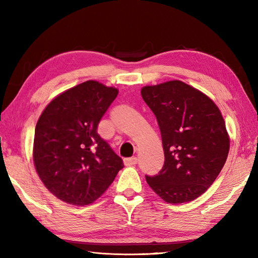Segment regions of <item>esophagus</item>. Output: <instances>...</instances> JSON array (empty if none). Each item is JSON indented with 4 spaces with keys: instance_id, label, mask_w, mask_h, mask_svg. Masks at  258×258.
I'll use <instances>...</instances> for the list:
<instances>
[{
    "instance_id": "34e87169",
    "label": "esophagus",
    "mask_w": 258,
    "mask_h": 258,
    "mask_svg": "<svg viewBox=\"0 0 258 258\" xmlns=\"http://www.w3.org/2000/svg\"><path fill=\"white\" fill-rule=\"evenodd\" d=\"M125 163L127 164V165H135V164H138V157H135V156H133V157H130V158H127V160L125 161Z\"/></svg>"
}]
</instances>
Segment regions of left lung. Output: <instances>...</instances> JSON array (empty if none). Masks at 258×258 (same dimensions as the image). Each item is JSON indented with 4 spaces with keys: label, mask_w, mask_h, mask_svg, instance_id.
I'll return each instance as SVG.
<instances>
[{
    "label": "left lung",
    "mask_w": 258,
    "mask_h": 258,
    "mask_svg": "<svg viewBox=\"0 0 258 258\" xmlns=\"http://www.w3.org/2000/svg\"><path fill=\"white\" fill-rule=\"evenodd\" d=\"M160 126L165 162L150 187L169 204L194 201L214 183L227 160L229 136L220 108L195 87L174 80L142 87Z\"/></svg>",
    "instance_id": "left-lung-1"
}]
</instances>
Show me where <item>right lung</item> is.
<instances>
[{
	"label": "right lung",
	"mask_w": 258,
	"mask_h": 258,
	"mask_svg": "<svg viewBox=\"0 0 258 258\" xmlns=\"http://www.w3.org/2000/svg\"><path fill=\"white\" fill-rule=\"evenodd\" d=\"M118 90L86 81L54 97L35 127L33 162L51 193L85 206L113 183L124 164L97 134V125Z\"/></svg>",
	"instance_id": "add662e5"
}]
</instances>
